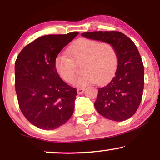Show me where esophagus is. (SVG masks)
Instances as JSON below:
<instances>
[{"label":"esophagus","mask_w":160,"mask_h":160,"mask_svg":"<svg viewBox=\"0 0 160 160\" xmlns=\"http://www.w3.org/2000/svg\"><path fill=\"white\" fill-rule=\"evenodd\" d=\"M84 90H85V89H83V88H78V89H77V92H78L79 95L82 94V93L84 92Z\"/></svg>","instance_id":"1"}]
</instances>
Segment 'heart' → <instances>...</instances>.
<instances>
[{"mask_svg":"<svg viewBox=\"0 0 160 160\" xmlns=\"http://www.w3.org/2000/svg\"><path fill=\"white\" fill-rule=\"evenodd\" d=\"M68 52L70 57L57 56L55 68L64 81L71 83L78 75L76 65H81L82 74L74 81L78 86L105 83L113 76L118 65L117 49L108 42L81 38L70 47Z\"/></svg>","mask_w":160,"mask_h":160,"instance_id":"b5f03b06","label":"heart"}]
</instances>
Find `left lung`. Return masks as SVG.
Here are the masks:
<instances>
[{"mask_svg":"<svg viewBox=\"0 0 160 160\" xmlns=\"http://www.w3.org/2000/svg\"><path fill=\"white\" fill-rule=\"evenodd\" d=\"M89 39L111 43L118 54V65L114 76L99 88L94 105L105 118L124 121L130 118L138 108L144 89V65L133 41L116 31L82 33Z\"/></svg>","mask_w":160,"mask_h":160,"instance_id":"8db88e82","label":"left lung"}]
</instances>
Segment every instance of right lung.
Listing matches in <instances>:
<instances>
[{"label": "right lung", "instance_id": "1", "mask_svg": "<svg viewBox=\"0 0 160 160\" xmlns=\"http://www.w3.org/2000/svg\"><path fill=\"white\" fill-rule=\"evenodd\" d=\"M79 34H50L25 46L15 62V88L22 113L36 127L51 130L65 124L74 110L77 89L60 78L55 61Z\"/></svg>", "mask_w": 160, "mask_h": 160}]
</instances>
